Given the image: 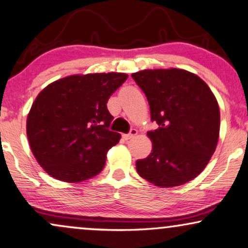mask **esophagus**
<instances>
[{
  "label": "esophagus",
  "mask_w": 248,
  "mask_h": 248,
  "mask_svg": "<svg viewBox=\"0 0 248 248\" xmlns=\"http://www.w3.org/2000/svg\"><path fill=\"white\" fill-rule=\"evenodd\" d=\"M136 135H137V130H136V129H130L129 133H128V134H124V136H122V137H124V139L126 140H131V139H133V137L136 136Z\"/></svg>",
  "instance_id": "1"
}]
</instances>
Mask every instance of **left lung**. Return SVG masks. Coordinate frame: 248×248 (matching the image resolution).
<instances>
[{"label":"left lung","instance_id":"obj_1","mask_svg":"<svg viewBox=\"0 0 248 248\" xmlns=\"http://www.w3.org/2000/svg\"><path fill=\"white\" fill-rule=\"evenodd\" d=\"M145 93L151 120L152 151L136 161L143 178L160 187L178 186L197 177L214 153L220 133V108L198 75L178 68L131 74Z\"/></svg>","mask_w":248,"mask_h":248}]
</instances>
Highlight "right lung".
<instances>
[{"mask_svg": "<svg viewBox=\"0 0 248 248\" xmlns=\"http://www.w3.org/2000/svg\"><path fill=\"white\" fill-rule=\"evenodd\" d=\"M124 73L71 75L50 83L27 117V137L41 167L59 181L96 176L121 135L109 130L108 101L127 80Z\"/></svg>", "mask_w": 248, "mask_h": 248, "instance_id": "add662e5", "label": "right lung"}]
</instances>
